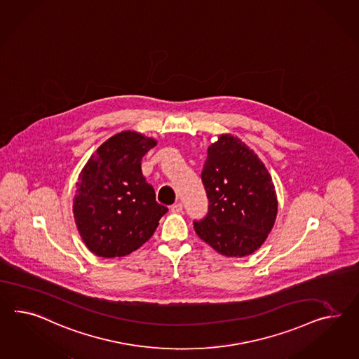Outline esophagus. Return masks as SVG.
<instances>
[{"label": "esophagus", "instance_id": "obj_1", "mask_svg": "<svg viewBox=\"0 0 359 359\" xmlns=\"http://www.w3.org/2000/svg\"><path fill=\"white\" fill-rule=\"evenodd\" d=\"M182 208H184L182 203H175V204L170 207V211L173 212V213H181Z\"/></svg>", "mask_w": 359, "mask_h": 359}]
</instances>
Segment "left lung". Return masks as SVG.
I'll list each match as a JSON object with an SVG mask.
<instances>
[{
	"instance_id": "obj_1",
	"label": "left lung",
	"mask_w": 359,
	"mask_h": 359,
	"mask_svg": "<svg viewBox=\"0 0 359 359\" xmlns=\"http://www.w3.org/2000/svg\"><path fill=\"white\" fill-rule=\"evenodd\" d=\"M202 181L210 207L194 222L196 234L224 257L254 254L273 228L278 205L263 161L238 137L221 134L208 147Z\"/></svg>"
}]
</instances>
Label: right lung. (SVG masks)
Returning a JSON list of instances; mask_svg holds the SVG:
<instances>
[{
	"label": "right lung",
	"instance_id": "1",
	"mask_svg": "<svg viewBox=\"0 0 359 359\" xmlns=\"http://www.w3.org/2000/svg\"><path fill=\"white\" fill-rule=\"evenodd\" d=\"M156 144V139L137 131H121L83 166L75 184L74 220L95 255H129L152 237L168 212L142 175V157Z\"/></svg>",
	"mask_w": 359,
	"mask_h": 359
}]
</instances>
